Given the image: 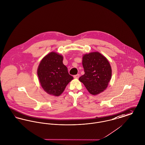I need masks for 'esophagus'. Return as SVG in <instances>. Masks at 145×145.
I'll return each instance as SVG.
<instances>
[{"label":"esophagus","mask_w":145,"mask_h":145,"mask_svg":"<svg viewBox=\"0 0 145 145\" xmlns=\"http://www.w3.org/2000/svg\"><path fill=\"white\" fill-rule=\"evenodd\" d=\"M79 77H80V75H79V74H77V75H75L74 76V77L75 78H78Z\"/></svg>","instance_id":"esophagus-1"}]
</instances>
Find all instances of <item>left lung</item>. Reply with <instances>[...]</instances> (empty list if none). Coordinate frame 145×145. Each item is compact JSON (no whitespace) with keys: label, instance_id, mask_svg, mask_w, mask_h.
<instances>
[{"label":"left lung","instance_id":"8db88e82","mask_svg":"<svg viewBox=\"0 0 145 145\" xmlns=\"http://www.w3.org/2000/svg\"><path fill=\"white\" fill-rule=\"evenodd\" d=\"M82 65L85 74L79 78L88 91L96 95L106 89L112 76V68L105 56L99 52L84 55Z\"/></svg>","mask_w":145,"mask_h":145}]
</instances>
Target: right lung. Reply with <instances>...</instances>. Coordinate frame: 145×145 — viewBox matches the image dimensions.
<instances>
[{
	"label": "right lung",
	"mask_w": 145,
	"mask_h": 145,
	"mask_svg": "<svg viewBox=\"0 0 145 145\" xmlns=\"http://www.w3.org/2000/svg\"><path fill=\"white\" fill-rule=\"evenodd\" d=\"M63 60L62 56L56 52H50L42 59L39 64V81L41 86L49 95L60 96L73 79Z\"/></svg>",
	"instance_id": "right-lung-1"
}]
</instances>
